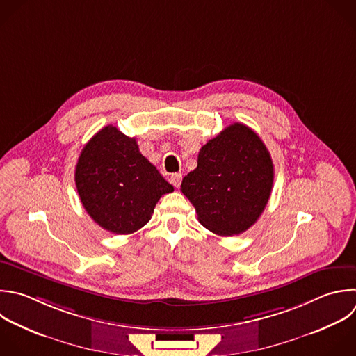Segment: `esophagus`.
Segmentation results:
<instances>
[{"instance_id":"esophagus-1","label":"esophagus","mask_w":356,"mask_h":356,"mask_svg":"<svg viewBox=\"0 0 356 356\" xmlns=\"http://www.w3.org/2000/svg\"><path fill=\"white\" fill-rule=\"evenodd\" d=\"M170 182L175 186V188H179L181 182H182V174L181 172H175L170 177Z\"/></svg>"}]
</instances>
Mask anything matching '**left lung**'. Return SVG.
<instances>
[{
  "label": "left lung",
  "mask_w": 356,
  "mask_h": 356,
  "mask_svg": "<svg viewBox=\"0 0 356 356\" xmlns=\"http://www.w3.org/2000/svg\"><path fill=\"white\" fill-rule=\"evenodd\" d=\"M271 156L249 127L232 124L199 152L197 167L181 184L209 231L231 236L245 232L263 213L273 188Z\"/></svg>",
  "instance_id": "8db88e82"
}]
</instances>
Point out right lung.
<instances>
[{
  "label": "right lung",
  "instance_id": "obj_1",
  "mask_svg": "<svg viewBox=\"0 0 356 356\" xmlns=\"http://www.w3.org/2000/svg\"><path fill=\"white\" fill-rule=\"evenodd\" d=\"M75 184L88 214L104 229L127 235L152 218L160 197L174 191L139 152L135 138L108 125L83 147Z\"/></svg>",
  "mask_w": 356,
  "mask_h": 356
}]
</instances>
